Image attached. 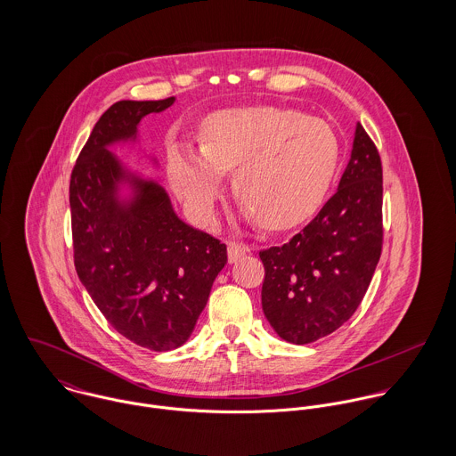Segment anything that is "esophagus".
<instances>
[{
	"label": "esophagus",
	"instance_id": "1",
	"mask_svg": "<svg viewBox=\"0 0 456 456\" xmlns=\"http://www.w3.org/2000/svg\"><path fill=\"white\" fill-rule=\"evenodd\" d=\"M249 248L246 244H240V242H230L228 244V261L230 263H235L237 260H240L244 255H248Z\"/></svg>",
	"mask_w": 456,
	"mask_h": 456
}]
</instances>
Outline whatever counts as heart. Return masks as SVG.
I'll return each mask as SVG.
<instances>
[{
  "label": "heart",
  "instance_id": "obj_1",
  "mask_svg": "<svg viewBox=\"0 0 456 456\" xmlns=\"http://www.w3.org/2000/svg\"><path fill=\"white\" fill-rule=\"evenodd\" d=\"M338 158V138L320 119L277 107L224 109L205 119L201 147H170L168 177L196 217L212 223L224 172L235 168L244 216L286 230L318 210Z\"/></svg>",
  "mask_w": 456,
  "mask_h": 456
}]
</instances>
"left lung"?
I'll return each instance as SVG.
<instances>
[{
    "mask_svg": "<svg viewBox=\"0 0 456 456\" xmlns=\"http://www.w3.org/2000/svg\"><path fill=\"white\" fill-rule=\"evenodd\" d=\"M381 248V158L367 131L356 125L337 193L289 242L260 251L265 318L293 344L330 335L362 304Z\"/></svg>",
    "mask_w": 456,
    "mask_h": 456,
    "instance_id": "8db88e82",
    "label": "left lung"
}]
</instances>
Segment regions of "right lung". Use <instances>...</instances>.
I'll return each mask as SVG.
<instances>
[{
  "label": "right lung",
  "instance_id": "right-lung-1",
  "mask_svg": "<svg viewBox=\"0 0 456 456\" xmlns=\"http://www.w3.org/2000/svg\"><path fill=\"white\" fill-rule=\"evenodd\" d=\"M174 102L114 103L94 125L69 179L77 275L105 320L151 351L190 338L228 261L224 244L181 221L158 183L131 174L109 151L134 142L138 123ZM125 183L128 200L118 193Z\"/></svg>",
  "mask_w": 456,
  "mask_h": 456
}]
</instances>
